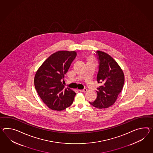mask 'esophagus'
Masks as SVG:
<instances>
[{"mask_svg":"<svg viewBox=\"0 0 153 153\" xmlns=\"http://www.w3.org/2000/svg\"><path fill=\"white\" fill-rule=\"evenodd\" d=\"M87 91V88H84V89H83V90H79V92H85Z\"/></svg>","mask_w":153,"mask_h":153,"instance_id":"34e87169","label":"esophagus"}]
</instances>
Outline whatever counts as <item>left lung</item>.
Instances as JSON below:
<instances>
[{"mask_svg":"<svg viewBox=\"0 0 153 153\" xmlns=\"http://www.w3.org/2000/svg\"><path fill=\"white\" fill-rule=\"evenodd\" d=\"M99 71L97 81L101 83L97 88V98L90 104L96 108H107L112 105L121 92L124 83V75L119 65L107 53L97 51Z\"/></svg>","mask_w":153,"mask_h":153,"instance_id":"left-lung-1","label":"left lung"}]
</instances>
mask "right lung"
Masks as SVG:
<instances>
[{
	"label": "right lung",
	"mask_w": 153,
	"mask_h": 153,
	"mask_svg": "<svg viewBox=\"0 0 153 153\" xmlns=\"http://www.w3.org/2000/svg\"><path fill=\"white\" fill-rule=\"evenodd\" d=\"M76 55L74 51L55 52L36 72L35 89L42 101L51 109L62 111L73 103L76 93L70 88H65L62 80Z\"/></svg>",
	"instance_id": "add662e5"
}]
</instances>
